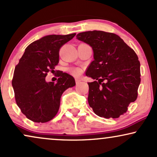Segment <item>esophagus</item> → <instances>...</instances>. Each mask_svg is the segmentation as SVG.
I'll list each match as a JSON object with an SVG mask.
<instances>
[{
  "label": "esophagus",
  "mask_w": 157,
  "mask_h": 157,
  "mask_svg": "<svg viewBox=\"0 0 157 157\" xmlns=\"http://www.w3.org/2000/svg\"><path fill=\"white\" fill-rule=\"evenodd\" d=\"M80 82H81V80H80V79H78V78H75V84H80Z\"/></svg>",
  "instance_id": "esophagus-1"
}]
</instances>
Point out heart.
<instances>
[{"instance_id": "1", "label": "heart", "mask_w": 157, "mask_h": 157, "mask_svg": "<svg viewBox=\"0 0 157 157\" xmlns=\"http://www.w3.org/2000/svg\"><path fill=\"white\" fill-rule=\"evenodd\" d=\"M81 73H82V71L79 68H73L71 70V73L73 75H75V76H78L81 74Z\"/></svg>"}]
</instances>
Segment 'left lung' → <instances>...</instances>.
Wrapping results in <instances>:
<instances>
[{
  "instance_id": "8db88e82",
  "label": "left lung",
  "mask_w": 157,
  "mask_h": 157,
  "mask_svg": "<svg viewBox=\"0 0 157 157\" xmlns=\"http://www.w3.org/2000/svg\"><path fill=\"white\" fill-rule=\"evenodd\" d=\"M93 50L94 60L86 71L89 105L100 117L119 118L138 97L140 64L134 50L117 35L100 30L77 34Z\"/></svg>"
}]
</instances>
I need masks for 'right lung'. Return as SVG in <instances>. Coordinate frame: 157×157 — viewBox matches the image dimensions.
Here are the masks:
<instances>
[{"label": "right lung", "mask_w": 157, "mask_h": 157, "mask_svg": "<svg viewBox=\"0 0 157 157\" xmlns=\"http://www.w3.org/2000/svg\"><path fill=\"white\" fill-rule=\"evenodd\" d=\"M75 36L48 35L27 46L15 67L12 79L15 100L22 113L34 122L50 121L57 113L62 94L75 85L68 73L59 72L57 83L46 76L59 63V51Z\"/></svg>", "instance_id": "obj_1"}]
</instances>
